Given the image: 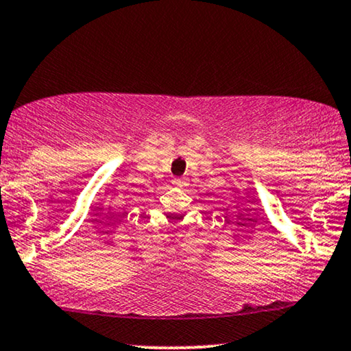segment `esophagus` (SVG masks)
<instances>
[{
  "label": "esophagus",
  "instance_id": "1",
  "mask_svg": "<svg viewBox=\"0 0 351 351\" xmlns=\"http://www.w3.org/2000/svg\"><path fill=\"white\" fill-rule=\"evenodd\" d=\"M183 183H184L183 178H173V184L175 186H183Z\"/></svg>",
  "mask_w": 351,
  "mask_h": 351
}]
</instances>
